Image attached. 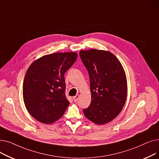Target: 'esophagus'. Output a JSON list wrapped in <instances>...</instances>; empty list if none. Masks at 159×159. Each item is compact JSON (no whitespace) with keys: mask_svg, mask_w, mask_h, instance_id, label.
<instances>
[{"mask_svg":"<svg viewBox=\"0 0 159 159\" xmlns=\"http://www.w3.org/2000/svg\"><path fill=\"white\" fill-rule=\"evenodd\" d=\"M79 98V95H75V97H73V98L74 102H77L78 101Z\"/></svg>","mask_w":159,"mask_h":159,"instance_id":"1","label":"esophagus"}]
</instances>
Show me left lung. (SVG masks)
Here are the masks:
<instances>
[{
	"label": "left lung",
	"instance_id": "1",
	"mask_svg": "<svg viewBox=\"0 0 159 159\" xmlns=\"http://www.w3.org/2000/svg\"><path fill=\"white\" fill-rule=\"evenodd\" d=\"M81 60L89 77L91 101L83 110L86 117L104 124L117 116L127 97V80L122 64L113 53L96 49L82 50Z\"/></svg>",
	"mask_w": 159,
	"mask_h": 159
}]
</instances>
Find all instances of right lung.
<instances>
[{
  "label": "right lung",
  "mask_w": 159,
  "mask_h": 159,
  "mask_svg": "<svg viewBox=\"0 0 159 159\" xmlns=\"http://www.w3.org/2000/svg\"><path fill=\"white\" fill-rule=\"evenodd\" d=\"M77 58L75 52L46 55L33 62L23 82V98L27 110L46 124L62 117L70 102L65 95L64 74Z\"/></svg>",
  "instance_id": "right-lung-1"
}]
</instances>
